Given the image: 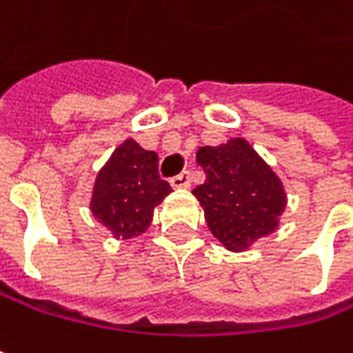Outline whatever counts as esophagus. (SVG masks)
Instances as JSON below:
<instances>
[{
	"mask_svg": "<svg viewBox=\"0 0 353 353\" xmlns=\"http://www.w3.org/2000/svg\"><path fill=\"white\" fill-rule=\"evenodd\" d=\"M170 183H172V188H176V190L190 188V174H188V172H181V174H177L176 177H172Z\"/></svg>",
	"mask_w": 353,
	"mask_h": 353,
	"instance_id": "34e87169",
	"label": "esophagus"
}]
</instances>
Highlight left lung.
Segmentation results:
<instances>
[{
  "label": "left lung",
  "instance_id": "left-lung-1",
  "mask_svg": "<svg viewBox=\"0 0 353 353\" xmlns=\"http://www.w3.org/2000/svg\"><path fill=\"white\" fill-rule=\"evenodd\" d=\"M206 179L192 194L204 208L210 233L229 251H245L274 233L286 208V192L276 172L249 141L235 137L196 153Z\"/></svg>",
  "mask_w": 353,
  "mask_h": 353
}]
</instances>
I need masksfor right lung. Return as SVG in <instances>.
Masks as SVG:
<instances>
[{
  "label": "right lung",
  "instance_id": "1",
  "mask_svg": "<svg viewBox=\"0 0 353 353\" xmlns=\"http://www.w3.org/2000/svg\"><path fill=\"white\" fill-rule=\"evenodd\" d=\"M157 165L155 151H145L134 139H126L98 172L90 210L112 237L126 241L149 229L155 208L172 192Z\"/></svg>",
  "mask_w": 353,
  "mask_h": 353
}]
</instances>
